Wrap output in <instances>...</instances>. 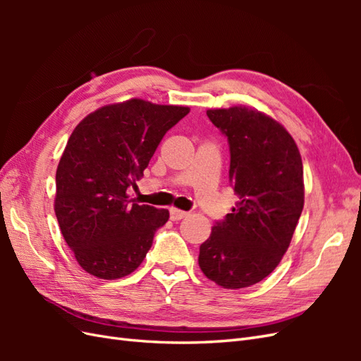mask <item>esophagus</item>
Wrapping results in <instances>:
<instances>
[{"label": "esophagus", "instance_id": "34e87169", "mask_svg": "<svg viewBox=\"0 0 361 361\" xmlns=\"http://www.w3.org/2000/svg\"><path fill=\"white\" fill-rule=\"evenodd\" d=\"M188 215V212H185V211H180V209H174V207H171L170 209V220L171 221H179V220H182V218H185Z\"/></svg>", "mask_w": 361, "mask_h": 361}]
</instances>
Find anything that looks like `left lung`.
Masks as SVG:
<instances>
[{"label": "left lung", "instance_id": "1", "mask_svg": "<svg viewBox=\"0 0 361 361\" xmlns=\"http://www.w3.org/2000/svg\"><path fill=\"white\" fill-rule=\"evenodd\" d=\"M227 137L238 202L200 245L203 274L226 289L256 285L280 264L304 206L302 162L288 130L245 106L207 110Z\"/></svg>", "mask_w": 361, "mask_h": 361}]
</instances>
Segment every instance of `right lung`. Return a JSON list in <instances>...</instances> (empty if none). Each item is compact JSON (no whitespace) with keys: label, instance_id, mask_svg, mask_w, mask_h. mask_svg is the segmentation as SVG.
Masks as SVG:
<instances>
[{"label":"right lung","instance_id":"right-lung-1","mask_svg":"<svg viewBox=\"0 0 361 361\" xmlns=\"http://www.w3.org/2000/svg\"><path fill=\"white\" fill-rule=\"evenodd\" d=\"M188 106L141 99L102 106L73 129L56 174V215L80 267L104 280L135 271L169 211L129 199L162 137Z\"/></svg>","mask_w":361,"mask_h":361}]
</instances>
